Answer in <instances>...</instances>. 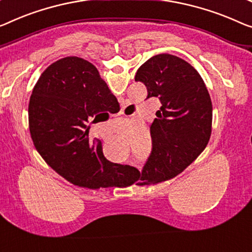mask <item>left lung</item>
<instances>
[{"label":"left lung","mask_w":252,"mask_h":252,"mask_svg":"<svg viewBox=\"0 0 252 252\" xmlns=\"http://www.w3.org/2000/svg\"><path fill=\"white\" fill-rule=\"evenodd\" d=\"M136 81L162 106L150 126L153 147L141 172L136 168L126 185H155L174 178L207 146L213 105L200 74L185 60L171 54L150 58L139 67Z\"/></svg>","instance_id":"obj_1"}]
</instances>
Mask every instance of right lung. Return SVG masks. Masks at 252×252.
Here are the masks:
<instances>
[{"mask_svg":"<svg viewBox=\"0 0 252 252\" xmlns=\"http://www.w3.org/2000/svg\"><path fill=\"white\" fill-rule=\"evenodd\" d=\"M119 110L118 99L95 65L77 56L59 60L42 73L30 96L33 145L45 162L74 186L121 187L136 168L105 158L102 141L89 140L87 126L94 116L96 123L102 112Z\"/></svg>","mask_w":252,"mask_h":252,"instance_id":"1","label":"right lung"}]
</instances>
